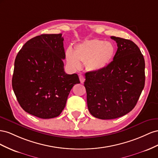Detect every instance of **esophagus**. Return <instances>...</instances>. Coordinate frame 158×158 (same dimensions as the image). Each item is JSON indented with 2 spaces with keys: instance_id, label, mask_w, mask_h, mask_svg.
I'll list each match as a JSON object with an SVG mask.
<instances>
[{
  "instance_id": "esophagus-1",
  "label": "esophagus",
  "mask_w": 158,
  "mask_h": 158,
  "mask_svg": "<svg viewBox=\"0 0 158 158\" xmlns=\"http://www.w3.org/2000/svg\"><path fill=\"white\" fill-rule=\"evenodd\" d=\"M79 79H80V81H81V83H84V81H85V77L83 76V75H79Z\"/></svg>"
}]
</instances>
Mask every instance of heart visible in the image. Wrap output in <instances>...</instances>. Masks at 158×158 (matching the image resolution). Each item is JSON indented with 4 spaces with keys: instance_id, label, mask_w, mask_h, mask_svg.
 <instances>
[{
    "instance_id": "b5f03b06",
    "label": "heart",
    "mask_w": 158,
    "mask_h": 158,
    "mask_svg": "<svg viewBox=\"0 0 158 158\" xmlns=\"http://www.w3.org/2000/svg\"><path fill=\"white\" fill-rule=\"evenodd\" d=\"M115 53V48L110 42L92 40L79 44L75 52L67 49L65 56L68 64L74 69H79L81 62L87 63V68L93 71H99L109 65Z\"/></svg>"
}]
</instances>
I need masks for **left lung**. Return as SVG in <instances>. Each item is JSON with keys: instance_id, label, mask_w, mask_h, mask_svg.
Listing matches in <instances>:
<instances>
[{"instance_id": "obj_1", "label": "left lung", "mask_w": 158, "mask_h": 158, "mask_svg": "<svg viewBox=\"0 0 158 158\" xmlns=\"http://www.w3.org/2000/svg\"><path fill=\"white\" fill-rule=\"evenodd\" d=\"M118 49L105 69L85 73L88 109L93 116L109 120L128 113L136 106L145 84V61L130 40L111 36Z\"/></svg>"}]
</instances>
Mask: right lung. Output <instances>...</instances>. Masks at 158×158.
<instances>
[{
    "label": "right lung",
    "instance_id": "add662e5",
    "mask_svg": "<svg viewBox=\"0 0 158 158\" xmlns=\"http://www.w3.org/2000/svg\"><path fill=\"white\" fill-rule=\"evenodd\" d=\"M62 34H42L28 40L18 53L12 85L17 101L28 113L47 119L64 109L77 74H67Z\"/></svg>",
    "mask_w": 158,
    "mask_h": 158
}]
</instances>
